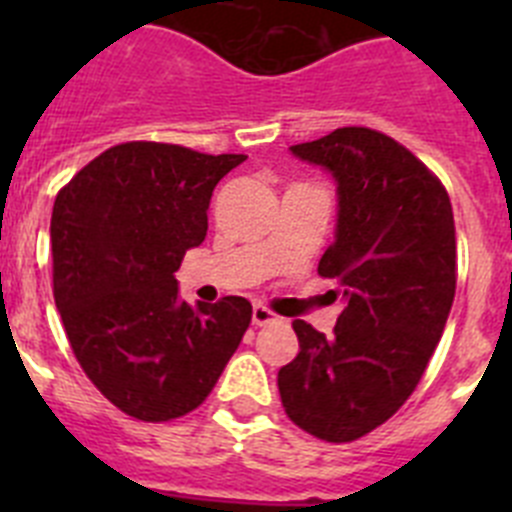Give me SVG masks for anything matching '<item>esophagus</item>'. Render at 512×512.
I'll return each instance as SVG.
<instances>
[{
	"mask_svg": "<svg viewBox=\"0 0 512 512\" xmlns=\"http://www.w3.org/2000/svg\"><path fill=\"white\" fill-rule=\"evenodd\" d=\"M274 320H277V315H274V312L269 310V307H264V305H253V312H251V323L253 325H269V323H274Z\"/></svg>",
	"mask_w": 512,
	"mask_h": 512,
	"instance_id": "esophagus-1",
	"label": "esophagus"
}]
</instances>
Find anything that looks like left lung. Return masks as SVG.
Masks as SVG:
<instances>
[{"instance_id":"left-lung-1","label":"left lung","mask_w":512,"mask_h":512,"mask_svg":"<svg viewBox=\"0 0 512 512\" xmlns=\"http://www.w3.org/2000/svg\"><path fill=\"white\" fill-rule=\"evenodd\" d=\"M289 151L336 179V241L318 264L346 307L333 336L305 320L300 354L279 369L289 420L346 443L405 405L449 320L456 292L451 200L423 161L372 128H338Z\"/></svg>"}]
</instances>
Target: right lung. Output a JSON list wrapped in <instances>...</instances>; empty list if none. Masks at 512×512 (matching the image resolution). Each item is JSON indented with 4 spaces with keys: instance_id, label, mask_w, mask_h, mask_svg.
I'll list each match as a JSON object with an SVG mask.
<instances>
[{
    "instance_id": "right-lung-1",
    "label": "right lung",
    "mask_w": 512,
    "mask_h": 512,
    "mask_svg": "<svg viewBox=\"0 0 512 512\" xmlns=\"http://www.w3.org/2000/svg\"><path fill=\"white\" fill-rule=\"evenodd\" d=\"M243 161L133 140L58 192L56 307L84 374L130 418L164 423L200 408L251 323L246 297L189 305L174 277L205 241L212 189Z\"/></svg>"
}]
</instances>
